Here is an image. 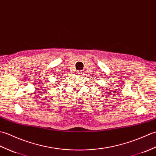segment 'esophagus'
<instances>
[{"instance_id":"34e87169","label":"esophagus","mask_w":156,"mask_h":156,"mask_svg":"<svg viewBox=\"0 0 156 156\" xmlns=\"http://www.w3.org/2000/svg\"><path fill=\"white\" fill-rule=\"evenodd\" d=\"M76 73H77L78 75H82L83 74V71L81 70H79L76 72Z\"/></svg>"}]
</instances>
